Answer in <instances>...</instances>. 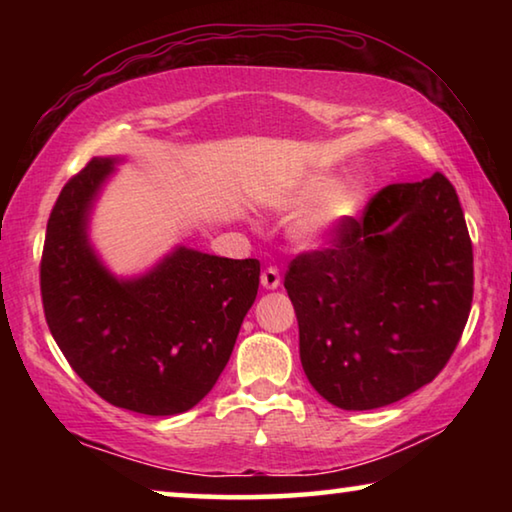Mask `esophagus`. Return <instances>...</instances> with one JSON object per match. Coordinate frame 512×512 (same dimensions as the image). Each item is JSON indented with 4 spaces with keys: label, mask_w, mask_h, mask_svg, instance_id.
Here are the masks:
<instances>
[{
    "label": "esophagus",
    "mask_w": 512,
    "mask_h": 512,
    "mask_svg": "<svg viewBox=\"0 0 512 512\" xmlns=\"http://www.w3.org/2000/svg\"><path fill=\"white\" fill-rule=\"evenodd\" d=\"M262 287L264 289H268V291H273V289H277L280 287V271H277V268H266V271L262 273Z\"/></svg>",
    "instance_id": "obj_1"
}]
</instances>
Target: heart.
<instances>
[{
  "mask_svg": "<svg viewBox=\"0 0 512 512\" xmlns=\"http://www.w3.org/2000/svg\"><path fill=\"white\" fill-rule=\"evenodd\" d=\"M370 201L366 180L343 183L334 173H307L268 196L266 205L277 214H302L293 239L309 250L334 244L354 221L361 219Z\"/></svg>",
  "mask_w": 512,
  "mask_h": 512,
  "instance_id": "heart-1",
  "label": "heart"
}]
</instances>
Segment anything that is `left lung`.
Here are the masks:
<instances>
[{"label":"left lung","instance_id":"1","mask_svg":"<svg viewBox=\"0 0 512 512\" xmlns=\"http://www.w3.org/2000/svg\"><path fill=\"white\" fill-rule=\"evenodd\" d=\"M472 241L456 189L433 173L388 185L332 248L284 277L309 384L345 411L388 406L433 381L470 316Z\"/></svg>","mask_w":512,"mask_h":512}]
</instances>
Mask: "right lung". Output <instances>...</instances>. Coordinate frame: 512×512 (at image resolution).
Instances as JSON below:
<instances>
[{
    "instance_id": "1",
    "label": "right lung",
    "mask_w": 512,
    "mask_h": 512,
    "mask_svg": "<svg viewBox=\"0 0 512 512\" xmlns=\"http://www.w3.org/2000/svg\"><path fill=\"white\" fill-rule=\"evenodd\" d=\"M121 155L92 158L63 187L40 264L49 332L103 400L176 415L212 391L259 289L257 259L176 246L149 271L117 277L90 241V219Z\"/></svg>"
}]
</instances>
